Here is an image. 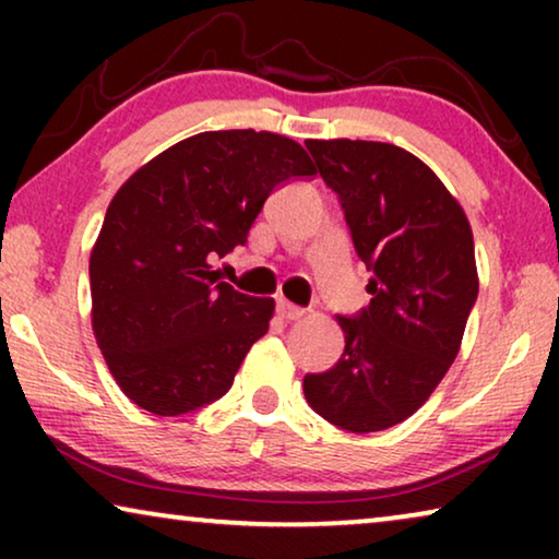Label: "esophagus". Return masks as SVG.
Instances as JSON below:
<instances>
[{"label": "esophagus", "instance_id": "esophagus-1", "mask_svg": "<svg viewBox=\"0 0 559 559\" xmlns=\"http://www.w3.org/2000/svg\"><path fill=\"white\" fill-rule=\"evenodd\" d=\"M277 316L282 320H300L305 316V310L297 308V305H293V302L282 300V297H280V300H277Z\"/></svg>", "mask_w": 559, "mask_h": 559}]
</instances>
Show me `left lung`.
<instances>
[{
    "label": "left lung",
    "instance_id": "obj_1",
    "mask_svg": "<svg viewBox=\"0 0 559 559\" xmlns=\"http://www.w3.org/2000/svg\"><path fill=\"white\" fill-rule=\"evenodd\" d=\"M371 272L369 308L338 316L346 348L302 379L305 400L348 432H379L423 407L461 350L478 297L473 231L461 203L412 152L386 142L310 140Z\"/></svg>",
    "mask_w": 559,
    "mask_h": 559
}]
</instances>
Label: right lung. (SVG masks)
Returning a JSON list of instances; mask_svg holds the SVG:
<instances>
[{
    "label": "right lung",
    "instance_id": "add662e5",
    "mask_svg": "<svg viewBox=\"0 0 559 559\" xmlns=\"http://www.w3.org/2000/svg\"><path fill=\"white\" fill-rule=\"evenodd\" d=\"M310 175L289 136L226 129L173 144L117 190L91 251V323L136 407L178 417L231 389L274 300L221 282L213 264L247 243L274 188Z\"/></svg>",
    "mask_w": 559,
    "mask_h": 559
}]
</instances>
